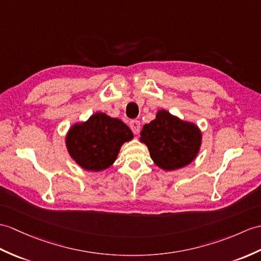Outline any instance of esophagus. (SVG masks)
Masks as SVG:
<instances>
[{
  "label": "esophagus",
  "instance_id": "34e87169",
  "mask_svg": "<svg viewBox=\"0 0 261 261\" xmlns=\"http://www.w3.org/2000/svg\"><path fill=\"white\" fill-rule=\"evenodd\" d=\"M129 126H130V129L132 130V132L135 133V135H138V133L140 132L141 125H140V121H139V120H131L129 122Z\"/></svg>",
  "mask_w": 261,
  "mask_h": 261
}]
</instances>
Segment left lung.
<instances>
[{"label": "left lung", "instance_id": "left-lung-1", "mask_svg": "<svg viewBox=\"0 0 261 261\" xmlns=\"http://www.w3.org/2000/svg\"><path fill=\"white\" fill-rule=\"evenodd\" d=\"M140 141L147 144L155 165L170 171L186 167L196 158L201 133L195 124L161 110L154 120L143 125Z\"/></svg>", "mask_w": 261, "mask_h": 261}]
</instances>
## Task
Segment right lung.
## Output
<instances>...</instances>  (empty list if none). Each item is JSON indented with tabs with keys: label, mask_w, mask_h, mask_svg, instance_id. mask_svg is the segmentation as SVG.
Returning <instances> with one entry per match:
<instances>
[{
	"label": "right lung",
	"mask_w": 261,
	"mask_h": 261,
	"mask_svg": "<svg viewBox=\"0 0 261 261\" xmlns=\"http://www.w3.org/2000/svg\"><path fill=\"white\" fill-rule=\"evenodd\" d=\"M132 138L131 130L122 121L95 113L87 122L72 126L66 136V147L79 166L101 171L112 165L121 145Z\"/></svg>",
	"instance_id": "right-lung-1"
}]
</instances>
